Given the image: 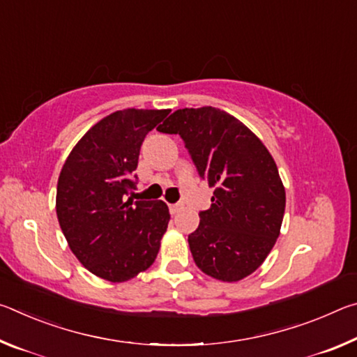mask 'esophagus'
I'll list each match as a JSON object with an SVG mask.
<instances>
[{
	"label": "esophagus",
	"instance_id": "34e87169",
	"mask_svg": "<svg viewBox=\"0 0 357 357\" xmlns=\"http://www.w3.org/2000/svg\"><path fill=\"white\" fill-rule=\"evenodd\" d=\"M168 208H170V213L172 214H178L179 211L184 208V204L183 203H174V204H170V206H168Z\"/></svg>",
	"mask_w": 357,
	"mask_h": 357
}]
</instances>
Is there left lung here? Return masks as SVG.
Returning a JSON list of instances; mask_svg holds the SVG:
<instances>
[{
  "label": "left lung",
  "mask_w": 357,
  "mask_h": 357,
  "mask_svg": "<svg viewBox=\"0 0 357 357\" xmlns=\"http://www.w3.org/2000/svg\"><path fill=\"white\" fill-rule=\"evenodd\" d=\"M157 130L183 138L198 176L214 187L213 204L189 234L193 261L217 280L244 279L274 247L285 213L273 155L241 121L214 107L176 110Z\"/></svg>",
  "instance_id": "obj_1"
}]
</instances>
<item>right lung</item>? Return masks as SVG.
Listing matches in <instances>:
<instances>
[{
	"instance_id": "obj_1",
	"label": "right lung",
	"mask_w": 357,
	"mask_h": 357,
	"mask_svg": "<svg viewBox=\"0 0 357 357\" xmlns=\"http://www.w3.org/2000/svg\"><path fill=\"white\" fill-rule=\"evenodd\" d=\"M170 110L114 112L82 137L63 165L56 215L89 273L126 282L154 263L170 213L164 202L128 198L137 189L142 143Z\"/></svg>"
}]
</instances>
